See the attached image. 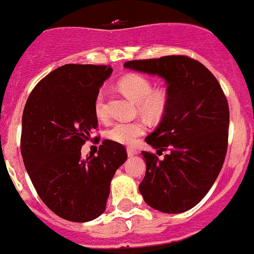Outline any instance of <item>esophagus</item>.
I'll return each mask as SVG.
<instances>
[{
  "label": "esophagus",
  "instance_id": "1",
  "mask_svg": "<svg viewBox=\"0 0 254 254\" xmlns=\"http://www.w3.org/2000/svg\"><path fill=\"white\" fill-rule=\"evenodd\" d=\"M136 153H137V151H136V149L127 148V154H128V157H132V155H135Z\"/></svg>",
  "mask_w": 254,
  "mask_h": 254
}]
</instances>
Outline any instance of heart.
<instances>
[{"instance_id":"obj_1","label":"heart","mask_w":254,"mask_h":254,"mask_svg":"<svg viewBox=\"0 0 254 254\" xmlns=\"http://www.w3.org/2000/svg\"><path fill=\"white\" fill-rule=\"evenodd\" d=\"M119 90L131 100L137 103V108L142 116L149 119H159L168 106V94L164 90H153V83L149 78L141 74H128L121 78L118 82ZM95 114L99 119H106L105 92L99 91L94 103ZM146 131V126L141 121L135 122H118L106 131V137L118 144L131 145L136 138L142 136Z\"/></svg>"}]
</instances>
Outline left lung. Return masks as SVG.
I'll list each match as a JSON object with an SVG mask.
<instances>
[{"label": "left lung", "instance_id": "obj_1", "mask_svg": "<svg viewBox=\"0 0 254 254\" xmlns=\"http://www.w3.org/2000/svg\"><path fill=\"white\" fill-rule=\"evenodd\" d=\"M125 68L166 81L168 106L145 141L157 154L141 151L146 173L138 190L146 204L163 213H181L198 204L217 179L227 150L229 104L220 83L189 56L131 60Z\"/></svg>", "mask_w": 254, "mask_h": 254}]
</instances>
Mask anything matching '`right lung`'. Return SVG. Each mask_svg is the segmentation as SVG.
<instances>
[{"instance_id": "obj_1", "label": "right lung", "mask_w": 254, "mask_h": 254, "mask_svg": "<svg viewBox=\"0 0 254 254\" xmlns=\"http://www.w3.org/2000/svg\"><path fill=\"white\" fill-rule=\"evenodd\" d=\"M112 71L109 65L65 64L37 83L24 106V166L43 203L64 220L99 217L110 181L127 159L125 146L112 140H104L97 155H81L97 127L95 97Z\"/></svg>"}]
</instances>
